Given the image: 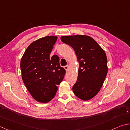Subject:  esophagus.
Returning <instances> with one entry per match:
<instances>
[{
    "label": "esophagus",
    "instance_id": "esophagus-1",
    "mask_svg": "<svg viewBox=\"0 0 130 130\" xmlns=\"http://www.w3.org/2000/svg\"><path fill=\"white\" fill-rule=\"evenodd\" d=\"M68 67H69V66H68V65H67V66H64V69H65V70H66V71H67V70H68Z\"/></svg>",
    "mask_w": 130,
    "mask_h": 130
}]
</instances>
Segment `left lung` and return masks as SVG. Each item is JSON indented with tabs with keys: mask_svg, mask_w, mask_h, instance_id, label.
<instances>
[{
	"mask_svg": "<svg viewBox=\"0 0 130 130\" xmlns=\"http://www.w3.org/2000/svg\"><path fill=\"white\" fill-rule=\"evenodd\" d=\"M62 41L74 49L80 63L73 93L83 100L95 96L103 86L108 72L106 54L97 42L86 35L63 36Z\"/></svg>",
	"mask_w": 130,
	"mask_h": 130,
	"instance_id": "left-lung-1",
	"label": "left lung"
}]
</instances>
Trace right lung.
<instances>
[{
    "label": "right lung",
    "mask_w": 130,
    "mask_h": 130,
    "mask_svg": "<svg viewBox=\"0 0 130 130\" xmlns=\"http://www.w3.org/2000/svg\"><path fill=\"white\" fill-rule=\"evenodd\" d=\"M57 40L55 36L37 40L28 46L21 60L23 83L33 98L40 103H47L53 98L57 85L66 73L64 68L60 66L59 57H50Z\"/></svg>",
    "instance_id": "add662e5"
}]
</instances>
